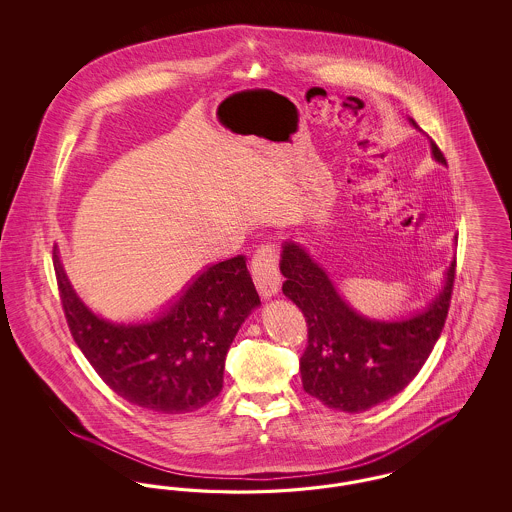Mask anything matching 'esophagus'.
I'll use <instances>...</instances> for the list:
<instances>
[{"mask_svg": "<svg viewBox=\"0 0 512 512\" xmlns=\"http://www.w3.org/2000/svg\"><path fill=\"white\" fill-rule=\"evenodd\" d=\"M251 274L259 293L268 299L280 290V270L278 253L274 245H261L251 259Z\"/></svg>", "mask_w": 512, "mask_h": 512, "instance_id": "obj_1", "label": "esophagus"}]
</instances>
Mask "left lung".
Wrapping results in <instances>:
<instances>
[{"instance_id":"obj_1","label":"left lung","mask_w":512,"mask_h":512,"mask_svg":"<svg viewBox=\"0 0 512 512\" xmlns=\"http://www.w3.org/2000/svg\"><path fill=\"white\" fill-rule=\"evenodd\" d=\"M414 126L416 122L411 119ZM436 161L443 153L432 142ZM457 261L436 299L407 320H370L340 297L328 274L295 242L282 249V292L301 309L307 322V347L299 359L303 390L326 407L361 413L411 384L430 357L443 330Z\"/></svg>"}]
</instances>
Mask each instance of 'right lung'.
Returning <instances> with one entry per match:
<instances>
[{
  "instance_id": "obj_1",
  "label": "right lung",
  "mask_w": 512,
  "mask_h": 512,
  "mask_svg": "<svg viewBox=\"0 0 512 512\" xmlns=\"http://www.w3.org/2000/svg\"><path fill=\"white\" fill-rule=\"evenodd\" d=\"M55 276L69 330L99 378L153 413H192L213 401L222 390L228 347L261 305L244 255L203 270L161 317L144 324L94 315L57 255Z\"/></svg>"
}]
</instances>
